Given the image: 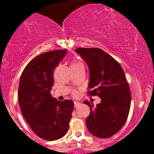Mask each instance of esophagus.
Returning a JSON list of instances; mask_svg holds the SVG:
<instances>
[{
  "instance_id": "1",
  "label": "esophagus",
  "mask_w": 154,
  "mask_h": 154,
  "mask_svg": "<svg viewBox=\"0 0 154 154\" xmlns=\"http://www.w3.org/2000/svg\"><path fill=\"white\" fill-rule=\"evenodd\" d=\"M74 103H75V107H77V106H79L81 105V103H79V102H77V101H75L74 102Z\"/></svg>"
}]
</instances>
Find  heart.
<instances>
[{"label": "heart", "mask_w": 154, "mask_h": 154, "mask_svg": "<svg viewBox=\"0 0 154 154\" xmlns=\"http://www.w3.org/2000/svg\"><path fill=\"white\" fill-rule=\"evenodd\" d=\"M81 65H82V63H80L79 61H73V62L71 63V66H81ZM77 94H78V92L77 91L74 92V95H77Z\"/></svg>", "instance_id": "b5f03b06"}]
</instances>
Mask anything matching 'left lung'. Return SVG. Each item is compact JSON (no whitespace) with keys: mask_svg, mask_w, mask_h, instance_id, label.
Here are the masks:
<instances>
[{"mask_svg":"<svg viewBox=\"0 0 154 154\" xmlns=\"http://www.w3.org/2000/svg\"><path fill=\"white\" fill-rule=\"evenodd\" d=\"M75 51L89 67L88 94L101 99L96 106L84 102L91 108L86 126L95 137H110L124 126L130 109L131 93L125 72L119 63L101 49L79 48Z\"/></svg>","mask_w":154,"mask_h":154,"instance_id":"obj_1","label":"left lung"}]
</instances>
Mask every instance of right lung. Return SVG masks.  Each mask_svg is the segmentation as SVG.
Returning a JSON list of instances; mask_svg holds the SVG:
<instances>
[{"label":"right lung","instance_id":"1","mask_svg":"<svg viewBox=\"0 0 154 154\" xmlns=\"http://www.w3.org/2000/svg\"><path fill=\"white\" fill-rule=\"evenodd\" d=\"M66 50L44 53L29 61L22 72L18 89L19 103L26 122L38 137L56 140L68 131L74 102L53 98V74Z\"/></svg>","mask_w":154,"mask_h":154}]
</instances>
